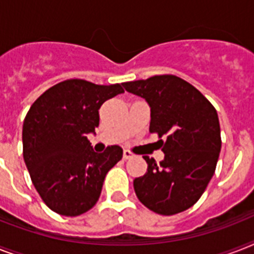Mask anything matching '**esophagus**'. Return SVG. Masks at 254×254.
<instances>
[{"mask_svg": "<svg viewBox=\"0 0 254 254\" xmlns=\"http://www.w3.org/2000/svg\"><path fill=\"white\" fill-rule=\"evenodd\" d=\"M134 157V154L130 150H124V159H130Z\"/></svg>", "mask_w": 254, "mask_h": 254, "instance_id": "34e87169", "label": "esophagus"}]
</instances>
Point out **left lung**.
I'll use <instances>...</instances> for the list:
<instances>
[{"label":"left lung","instance_id":"8db88e82","mask_svg":"<svg viewBox=\"0 0 254 254\" xmlns=\"http://www.w3.org/2000/svg\"><path fill=\"white\" fill-rule=\"evenodd\" d=\"M150 107V131L158 133L165 159L143 157L147 173L135 178L139 201L159 215H175L192 207L207 189L220 154L216 109L196 88L175 75L123 83Z\"/></svg>","mask_w":254,"mask_h":254}]
</instances>
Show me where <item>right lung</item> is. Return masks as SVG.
I'll return each mask as SVG.
<instances>
[{
    "label": "right lung",
    "mask_w": 254,
    "mask_h": 254,
    "mask_svg": "<svg viewBox=\"0 0 254 254\" xmlns=\"http://www.w3.org/2000/svg\"><path fill=\"white\" fill-rule=\"evenodd\" d=\"M121 84L81 79L58 83L38 97L23 121V159L42 200L54 212L79 216L99 200L105 175L123 149L95 153L87 134L99 127L104 101L123 93Z\"/></svg>",
    "instance_id": "add662e5"
}]
</instances>
